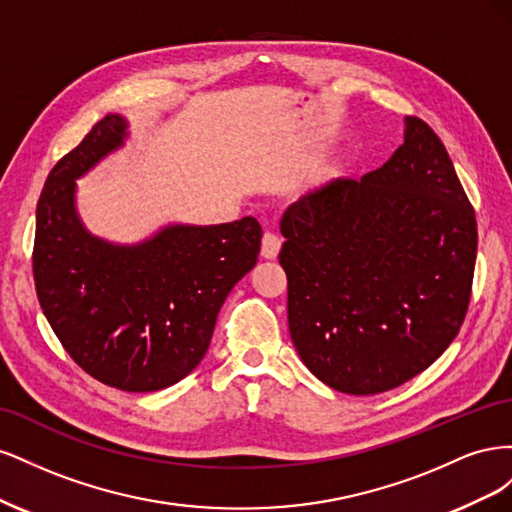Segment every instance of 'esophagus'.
I'll return each mask as SVG.
<instances>
[{
	"instance_id": "34e87169",
	"label": "esophagus",
	"mask_w": 512,
	"mask_h": 512,
	"mask_svg": "<svg viewBox=\"0 0 512 512\" xmlns=\"http://www.w3.org/2000/svg\"><path fill=\"white\" fill-rule=\"evenodd\" d=\"M282 250V239L275 235V232H265L262 235V243H260V256L267 258V260H275L277 254Z\"/></svg>"
}]
</instances>
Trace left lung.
<instances>
[{"label": "left lung", "instance_id": "obj_1", "mask_svg": "<svg viewBox=\"0 0 512 512\" xmlns=\"http://www.w3.org/2000/svg\"><path fill=\"white\" fill-rule=\"evenodd\" d=\"M280 230L292 344L331 389L391 391L457 337L476 215L423 119L406 117L404 145L361 181L335 179L292 203Z\"/></svg>", "mask_w": 512, "mask_h": 512}]
</instances>
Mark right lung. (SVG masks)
<instances>
[{
    "label": "right lung",
    "mask_w": 512,
    "mask_h": 512,
    "mask_svg": "<svg viewBox=\"0 0 512 512\" xmlns=\"http://www.w3.org/2000/svg\"><path fill=\"white\" fill-rule=\"evenodd\" d=\"M126 119L106 115L46 177L34 282L51 329L91 378L128 393L179 382L203 361L220 307L258 260L262 228L168 226L132 247L91 237L76 218L74 179L117 149Z\"/></svg>",
    "instance_id": "right-lung-1"
}]
</instances>
